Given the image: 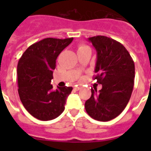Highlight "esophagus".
I'll return each instance as SVG.
<instances>
[{
    "label": "esophagus",
    "mask_w": 151,
    "mask_h": 151,
    "mask_svg": "<svg viewBox=\"0 0 151 151\" xmlns=\"http://www.w3.org/2000/svg\"><path fill=\"white\" fill-rule=\"evenodd\" d=\"M81 89V87L80 86H76V87H74V90L75 91H78Z\"/></svg>",
    "instance_id": "34e87169"
}]
</instances>
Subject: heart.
Listing matches in <instances>:
<instances>
[{"label": "heart", "instance_id": "obj_1", "mask_svg": "<svg viewBox=\"0 0 151 151\" xmlns=\"http://www.w3.org/2000/svg\"><path fill=\"white\" fill-rule=\"evenodd\" d=\"M85 47H87V46H86V45H79V46H78V50H80V49H82V48H85Z\"/></svg>", "mask_w": 151, "mask_h": 151}]
</instances>
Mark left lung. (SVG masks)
<instances>
[{"label":"left lung","mask_w":151,"mask_h":151,"mask_svg":"<svg viewBox=\"0 0 151 151\" xmlns=\"http://www.w3.org/2000/svg\"><path fill=\"white\" fill-rule=\"evenodd\" d=\"M97 51L94 79L102 85L85 104L91 118L101 122L118 116L130 100L134 87V63L129 51L119 41L106 36L88 38Z\"/></svg>","instance_id":"left-lung-1"}]
</instances>
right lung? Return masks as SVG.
I'll return each mask as SVG.
<instances>
[{"instance_id": "right-lung-1", "label": "right lung", "mask_w": 151, "mask_h": 151, "mask_svg": "<svg viewBox=\"0 0 151 151\" xmlns=\"http://www.w3.org/2000/svg\"><path fill=\"white\" fill-rule=\"evenodd\" d=\"M73 38H47L29 46L17 65L18 93L24 107L39 120L59 116L65 109L72 87H57L50 84L56 60Z\"/></svg>"}]
</instances>
